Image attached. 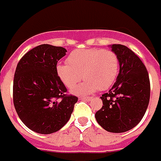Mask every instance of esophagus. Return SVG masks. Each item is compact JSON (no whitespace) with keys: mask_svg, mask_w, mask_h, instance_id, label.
<instances>
[{"mask_svg":"<svg viewBox=\"0 0 161 161\" xmlns=\"http://www.w3.org/2000/svg\"><path fill=\"white\" fill-rule=\"evenodd\" d=\"M80 100L86 101H90L92 99H91V97H80Z\"/></svg>","mask_w":161,"mask_h":161,"instance_id":"esophagus-1","label":"esophagus"}]
</instances>
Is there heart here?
I'll return each instance as SVG.
<instances>
[{
  "label": "heart",
  "mask_w": 161,
  "mask_h": 161,
  "mask_svg": "<svg viewBox=\"0 0 161 161\" xmlns=\"http://www.w3.org/2000/svg\"><path fill=\"white\" fill-rule=\"evenodd\" d=\"M67 63L57 65L56 75L68 88L75 86L82 75L85 80L71 91L76 95L91 94L98 88L108 89L114 83L119 74V58L110 50H75L68 55Z\"/></svg>",
  "instance_id": "obj_1"
}]
</instances>
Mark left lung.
Wrapping results in <instances>:
<instances>
[{
    "mask_svg": "<svg viewBox=\"0 0 161 161\" xmlns=\"http://www.w3.org/2000/svg\"><path fill=\"white\" fill-rule=\"evenodd\" d=\"M109 47L119 58V75L111 89L101 97L103 106L95 119L108 132L124 133L143 118L150 99V81L145 65L132 50L120 44Z\"/></svg>",
    "mask_w": 161,
    "mask_h": 161,
    "instance_id": "obj_1",
    "label": "left lung"
}]
</instances>
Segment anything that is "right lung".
<instances>
[{"label":"right lung","instance_id":"obj_1","mask_svg":"<svg viewBox=\"0 0 161 161\" xmlns=\"http://www.w3.org/2000/svg\"><path fill=\"white\" fill-rule=\"evenodd\" d=\"M62 47L42 44L19 61L14 77L13 100L20 120L42 134L55 133L67 124L78 98L66 95L56 75L58 60L66 55Z\"/></svg>","mask_w":161,"mask_h":161}]
</instances>
